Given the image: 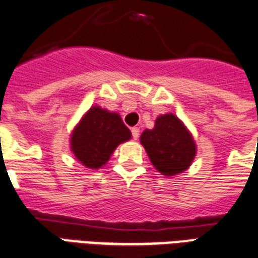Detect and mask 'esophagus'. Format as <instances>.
<instances>
[{
  "label": "esophagus",
  "instance_id": "esophagus-1",
  "mask_svg": "<svg viewBox=\"0 0 258 258\" xmlns=\"http://www.w3.org/2000/svg\"><path fill=\"white\" fill-rule=\"evenodd\" d=\"M132 136H133V139L137 140L140 137V129L139 127H132Z\"/></svg>",
  "mask_w": 258,
  "mask_h": 258
}]
</instances>
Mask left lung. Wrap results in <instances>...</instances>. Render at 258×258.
Here are the masks:
<instances>
[{"label":"left lung","instance_id":"left-lung-1","mask_svg":"<svg viewBox=\"0 0 258 258\" xmlns=\"http://www.w3.org/2000/svg\"><path fill=\"white\" fill-rule=\"evenodd\" d=\"M140 141L153 167L165 176L185 171L197 155L192 136L172 113L157 117L155 127L145 129Z\"/></svg>","mask_w":258,"mask_h":258}]
</instances>
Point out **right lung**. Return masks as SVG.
<instances>
[{
    "label": "right lung",
    "mask_w": 258,
    "mask_h": 258,
    "mask_svg": "<svg viewBox=\"0 0 258 258\" xmlns=\"http://www.w3.org/2000/svg\"><path fill=\"white\" fill-rule=\"evenodd\" d=\"M131 137L119 114L93 106L73 131L71 151L86 168L98 169L106 164L119 144Z\"/></svg>",
    "instance_id": "1"
}]
</instances>
